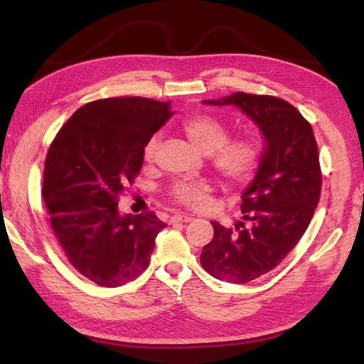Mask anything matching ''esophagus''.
Instances as JSON below:
<instances>
[{
  "mask_svg": "<svg viewBox=\"0 0 364 364\" xmlns=\"http://www.w3.org/2000/svg\"><path fill=\"white\" fill-rule=\"evenodd\" d=\"M193 217L191 215H186V214H174L171 217V223H188L191 222Z\"/></svg>",
  "mask_w": 364,
  "mask_h": 364,
  "instance_id": "obj_1",
  "label": "esophagus"
}]
</instances>
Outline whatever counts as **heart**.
I'll return each instance as SVG.
<instances>
[{"label":"heart","instance_id":"b5f03b06","mask_svg":"<svg viewBox=\"0 0 364 364\" xmlns=\"http://www.w3.org/2000/svg\"><path fill=\"white\" fill-rule=\"evenodd\" d=\"M191 144L205 155H211L214 170L229 185H245L259 165L261 151L247 136L229 139L228 127L211 115H196L182 126ZM159 147V136H151L144 147V161L151 162ZM213 186L203 181H178L171 186V197L179 205L202 211L211 206Z\"/></svg>","mask_w":364,"mask_h":364}]
</instances>
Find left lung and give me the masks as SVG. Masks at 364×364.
Returning a JSON list of instances; mask_svg holds the SVG:
<instances>
[{
    "label": "left lung",
    "instance_id": "8db88e82",
    "mask_svg": "<svg viewBox=\"0 0 364 364\" xmlns=\"http://www.w3.org/2000/svg\"><path fill=\"white\" fill-rule=\"evenodd\" d=\"M202 103L235 106L264 138L255 178L241 194L238 232L211 222L214 238L200 255L214 278L246 284L277 267L310 225L322 186L317 144L311 124L278 97L235 92Z\"/></svg>",
    "mask_w": 364,
    "mask_h": 364
}]
</instances>
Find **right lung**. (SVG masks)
I'll return each instance as SVG.
<instances>
[{
	"label": "right lung",
	"mask_w": 364,
	"mask_h": 364,
	"mask_svg": "<svg viewBox=\"0 0 364 364\" xmlns=\"http://www.w3.org/2000/svg\"><path fill=\"white\" fill-rule=\"evenodd\" d=\"M170 102L103 98L73 114L50 146L42 197L53 232L74 269L102 287L144 272L164 222L119 214L118 196L134 182L144 147L171 117Z\"/></svg>",
	"instance_id": "add662e5"
}]
</instances>
